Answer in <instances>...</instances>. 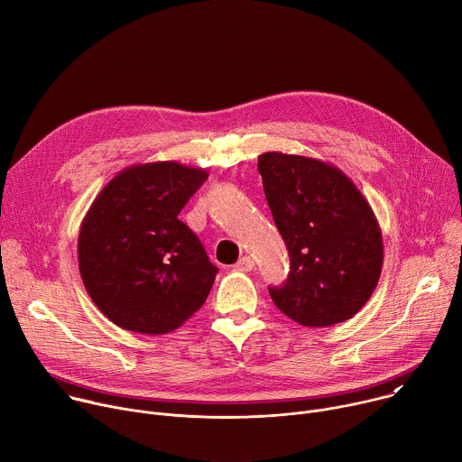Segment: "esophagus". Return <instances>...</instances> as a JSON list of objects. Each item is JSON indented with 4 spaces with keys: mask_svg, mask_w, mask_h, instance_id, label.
Wrapping results in <instances>:
<instances>
[{
    "mask_svg": "<svg viewBox=\"0 0 462 462\" xmlns=\"http://www.w3.org/2000/svg\"><path fill=\"white\" fill-rule=\"evenodd\" d=\"M234 269L239 271V273H250V271L254 269V259H252L250 255H243V257L236 263Z\"/></svg>",
    "mask_w": 462,
    "mask_h": 462,
    "instance_id": "1",
    "label": "esophagus"
}]
</instances>
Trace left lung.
<instances>
[{
  "instance_id": "1",
  "label": "left lung",
  "mask_w": 462,
  "mask_h": 462,
  "mask_svg": "<svg viewBox=\"0 0 462 462\" xmlns=\"http://www.w3.org/2000/svg\"><path fill=\"white\" fill-rule=\"evenodd\" d=\"M257 171L291 255L287 283L269 289L273 301L303 327L351 319L383 265L382 230L364 193L340 168L314 157L267 152Z\"/></svg>"
}]
</instances>
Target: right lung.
Instances as JSON below:
<instances>
[{"label":"right lung","instance_id":"obj_1","mask_svg":"<svg viewBox=\"0 0 462 462\" xmlns=\"http://www.w3.org/2000/svg\"><path fill=\"white\" fill-rule=\"evenodd\" d=\"M207 177L205 168L175 161L131 164L98 191L82 219L84 287L125 331L171 333L207 301L217 267L177 217Z\"/></svg>","mask_w":462,"mask_h":462}]
</instances>
